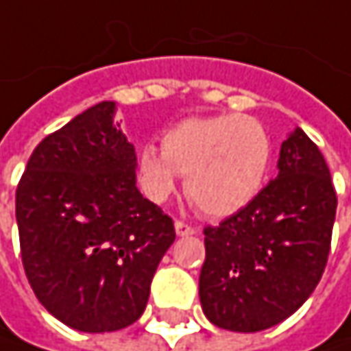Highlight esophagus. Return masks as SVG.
Wrapping results in <instances>:
<instances>
[{"label":"esophagus","mask_w":351,"mask_h":351,"mask_svg":"<svg viewBox=\"0 0 351 351\" xmlns=\"http://www.w3.org/2000/svg\"><path fill=\"white\" fill-rule=\"evenodd\" d=\"M176 234L178 236H193L195 234V228L193 226H189V223H186V221H176Z\"/></svg>","instance_id":"esophagus-1"}]
</instances>
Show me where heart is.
<instances>
[{
  "label": "heart",
  "instance_id": "b5f03b06",
  "mask_svg": "<svg viewBox=\"0 0 351 351\" xmlns=\"http://www.w3.org/2000/svg\"><path fill=\"white\" fill-rule=\"evenodd\" d=\"M269 165L267 130L239 113L184 119L163 134L162 149L145 145L139 152L141 184L154 202L176 189L178 176H188V197L213 217L247 206L262 189Z\"/></svg>",
  "mask_w": 351,
  "mask_h": 351
}]
</instances>
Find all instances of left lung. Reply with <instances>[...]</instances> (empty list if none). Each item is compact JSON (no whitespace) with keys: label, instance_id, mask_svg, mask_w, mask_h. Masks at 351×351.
<instances>
[{"label":"left lung","instance_id":"obj_1","mask_svg":"<svg viewBox=\"0 0 351 351\" xmlns=\"http://www.w3.org/2000/svg\"><path fill=\"white\" fill-rule=\"evenodd\" d=\"M278 178L219 226H208L199 300L213 326L260 332L284 322L326 269L338 195L322 152L295 128Z\"/></svg>","mask_w":351,"mask_h":351}]
</instances>
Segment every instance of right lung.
Returning <instances> with one entry per match:
<instances>
[{
  "label": "right lung",
  "instance_id": "add662e5",
  "mask_svg": "<svg viewBox=\"0 0 351 351\" xmlns=\"http://www.w3.org/2000/svg\"><path fill=\"white\" fill-rule=\"evenodd\" d=\"M101 101L45 136L15 191L21 262L41 306L99 334L145 310L173 221L136 186V149Z\"/></svg>",
  "mask_w": 351,
  "mask_h": 351
}]
</instances>
